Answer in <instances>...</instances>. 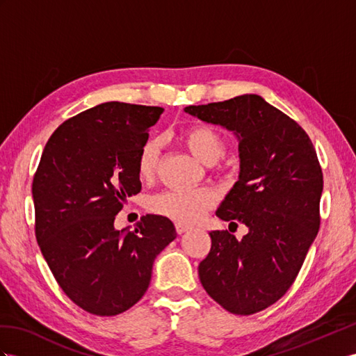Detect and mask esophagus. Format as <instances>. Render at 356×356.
Wrapping results in <instances>:
<instances>
[{"label": "esophagus", "mask_w": 356, "mask_h": 356, "mask_svg": "<svg viewBox=\"0 0 356 356\" xmlns=\"http://www.w3.org/2000/svg\"><path fill=\"white\" fill-rule=\"evenodd\" d=\"M189 230V227L188 225H185V224H176V232H177V234H184V233H186Z\"/></svg>", "instance_id": "1"}]
</instances>
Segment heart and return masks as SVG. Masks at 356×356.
<instances>
[{"label": "heart", "instance_id": "heart-1", "mask_svg": "<svg viewBox=\"0 0 356 356\" xmlns=\"http://www.w3.org/2000/svg\"><path fill=\"white\" fill-rule=\"evenodd\" d=\"M195 158L207 165H213L227 152V143L224 136L215 127L209 124L189 126L181 135ZM161 144L158 140H147L138 152L136 158V172L141 180H150L156 175L159 163ZM218 195L213 189L194 188V189H176L165 191L150 198L149 207L153 213L162 215L179 224H194L203 220L207 211L216 204Z\"/></svg>", "mask_w": 356, "mask_h": 356}]
</instances>
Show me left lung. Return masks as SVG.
Masks as SVG:
<instances>
[{
    "mask_svg": "<svg viewBox=\"0 0 356 356\" xmlns=\"http://www.w3.org/2000/svg\"><path fill=\"white\" fill-rule=\"evenodd\" d=\"M185 111L238 135L239 180L216 216L250 229L241 241L227 230L209 233L200 281L227 312L259 313L287 293L321 227L323 172L314 145L293 118L257 95Z\"/></svg>",
    "mask_w": 356,
    "mask_h": 356,
    "instance_id": "8db88e82",
    "label": "left lung"
}]
</instances>
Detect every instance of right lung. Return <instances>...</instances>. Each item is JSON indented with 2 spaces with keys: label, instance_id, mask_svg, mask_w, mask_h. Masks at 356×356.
Masks as SVG:
<instances>
[{
  "label": "right lung",
  "instance_id": "obj_1",
  "mask_svg": "<svg viewBox=\"0 0 356 356\" xmlns=\"http://www.w3.org/2000/svg\"><path fill=\"white\" fill-rule=\"evenodd\" d=\"M163 108L100 104L61 123L33 179L34 232L67 298L87 313L115 316L143 298L153 261L176 239L168 218L145 215L114 229L126 197L138 194L136 158Z\"/></svg>",
  "mask_w": 356,
  "mask_h": 356
}]
</instances>
